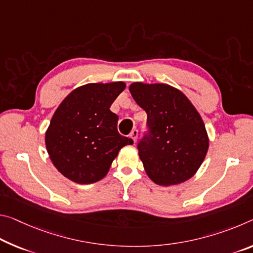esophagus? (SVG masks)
<instances>
[{
	"mask_svg": "<svg viewBox=\"0 0 253 253\" xmlns=\"http://www.w3.org/2000/svg\"><path fill=\"white\" fill-rule=\"evenodd\" d=\"M129 137H130L131 139H133V142H134V144H135L136 141H137V137H138V130H137V129H133V130H131Z\"/></svg>",
	"mask_w": 253,
	"mask_h": 253,
	"instance_id": "obj_1",
	"label": "esophagus"
}]
</instances>
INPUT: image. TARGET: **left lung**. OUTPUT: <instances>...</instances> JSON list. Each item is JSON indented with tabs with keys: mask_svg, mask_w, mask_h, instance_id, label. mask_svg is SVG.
Listing matches in <instances>:
<instances>
[{
	"mask_svg": "<svg viewBox=\"0 0 253 253\" xmlns=\"http://www.w3.org/2000/svg\"><path fill=\"white\" fill-rule=\"evenodd\" d=\"M129 92L146 111L151 128L137 146L148 178L168 187L194 177L206 158L210 137L190 100L166 83L134 82Z\"/></svg>",
	"mask_w": 253,
	"mask_h": 253,
	"instance_id": "8db88e82",
	"label": "left lung"
}]
</instances>
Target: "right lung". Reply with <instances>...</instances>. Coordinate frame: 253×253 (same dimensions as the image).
Listing matches in <instances>:
<instances>
[{
  "mask_svg": "<svg viewBox=\"0 0 253 253\" xmlns=\"http://www.w3.org/2000/svg\"><path fill=\"white\" fill-rule=\"evenodd\" d=\"M125 87L123 81L84 84L55 110L45 143L64 177L80 184L97 182L106 177L119 151L134 143L118 133V116L110 110Z\"/></svg>",
  "mask_w": 253,
  "mask_h": 253,
  "instance_id": "right-lung-1",
  "label": "right lung"
}]
</instances>
